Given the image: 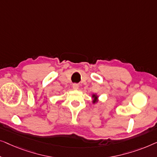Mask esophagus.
I'll return each instance as SVG.
<instances>
[{
  "instance_id": "34e87169",
  "label": "esophagus",
  "mask_w": 157,
  "mask_h": 157,
  "mask_svg": "<svg viewBox=\"0 0 157 157\" xmlns=\"http://www.w3.org/2000/svg\"><path fill=\"white\" fill-rule=\"evenodd\" d=\"M72 88H73L74 90H78L79 88V85L78 84H73V85H72Z\"/></svg>"
}]
</instances>
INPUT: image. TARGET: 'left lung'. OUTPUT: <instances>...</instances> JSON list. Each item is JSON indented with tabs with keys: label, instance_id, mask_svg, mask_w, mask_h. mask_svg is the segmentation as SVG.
Returning a JSON list of instances; mask_svg holds the SVG:
<instances>
[{
	"label": "left lung",
	"instance_id": "8db88e82",
	"mask_svg": "<svg viewBox=\"0 0 157 157\" xmlns=\"http://www.w3.org/2000/svg\"><path fill=\"white\" fill-rule=\"evenodd\" d=\"M92 98H94V100L92 101H93V103H95L96 101H98V97L97 96L96 94H92Z\"/></svg>",
	"mask_w": 157,
	"mask_h": 157
}]
</instances>
